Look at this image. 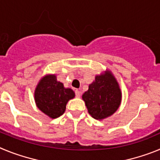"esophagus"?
Wrapping results in <instances>:
<instances>
[{"mask_svg": "<svg viewBox=\"0 0 160 160\" xmlns=\"http://www.w3.org/2000/svg\"><path fill=\"white\" fill-rule=\"evenodd\" d=\"M75 95L77 98H80V96H81V92H80V90H75Z\"/></svg>", "mask_w": 160, "mask_h": 160, "instance_id": "1", "label": "esophagus"}]
</instances>
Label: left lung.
<instances>
[{
	"instance_id": "8db88e82",
	"label": "left lung",
	"mask_w": 160,
	"mask_h": 160,
	"mask_svg": "<svg viewBox=\"0 0 160 160\" xmlns=\"http://www.w3.org/2000/svg\"><path fill=\"white\" fill-rule=\"evenodd\" d=\"M82 98L89 114L95 119L102 120L118 110L122 101V91L114 74L107 70L95 76Z\"/></svg>"
}]
</instances>
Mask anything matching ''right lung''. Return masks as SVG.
<instances>
[{"label": "right lung", "instance_id": "obj_1", "mask_svg": "<svg viewBox=\"0 0 160 160\" xmlns=\"http://www.w3.org/2000/svg\"><path fill=\"white\" fill-rule=\"evenodd\" d=\"M75 97L73 90L64 87L55 74H46L40 79L34 91L38 108L51 118L60 117L66 111L69 100Z\"/></svg>", "mask_w": 160, "mask_h": 160}]
</instances>
